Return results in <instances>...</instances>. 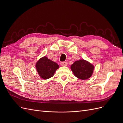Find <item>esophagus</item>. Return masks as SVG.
I'll use <instances>...</instances> for the list:
<instances>
[{
	"instance_id": "obj_1",
	"label": "esophagus",
	"mask_w": 123,
	"mask_h": 123,
	"mask_svg": "<svg viewBox=\"0 0 123 123\" xmlns=\"http://www.w3.org/2000/svg\"><path fill=\"white\" fill-rule=\"evenodd\" d=\"M61 65L62 66H67L68 65V63L66 62H62L61 63Z\"/></svg>"
}]
</instances>
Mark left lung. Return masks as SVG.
Here are the masks:
<instances>
[{
	"label": "left lung",
	"mask_w": 123,
	"mask_h": 123,
	"mask_svg": "<svg viewBox=\"0 0 123 123\" xmlns=\"http://www.w3.org/2000/svg\"><path fill=\"white\" fill-rule=\"evenodd\" d=\"M71 69L76 77L85 80L91 76L93 72L94 66L88 62L80 59L74 62L71 66Z\"/></svg>",
	"instance_id": "8db88e82"
}]
</instances>
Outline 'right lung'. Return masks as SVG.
Masks as SVG:
<instances>
[{"instance_id": "obj_1", "label": "right lung", "mask_w": 123, "mask_h": 123, "mask_svg": "<svg viewBox=\"0 0 123 123\" xmlns=\"http://www.w3.org/2000/svg\"><path fill=\"white\" fill-rule=\"evenodd\" d=\"M36 68L39 75L42 79L47 80L53 76L56 70L59 68V66L44 56L37 62Z\"/></svg>"}]
</instances>
